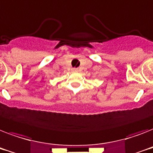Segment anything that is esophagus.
<instances>
[{"instance_id":"esophagus-1","label":"esophagus","mask_w":153,"mask_h":153,"mask_svg":"<svg viewBox=\"0 0 153 153\" xmlns=\"http://www.w3.org/2000/svg\"><path fill=\"white\" fill-rule=\"evenodd\" d=\"M75 70H76V69H75Z\"/></svg>"}]
</instances>
